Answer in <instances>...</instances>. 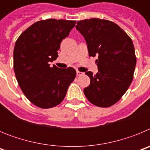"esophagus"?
<instances>
[{"instance_id":"esophagus-1","label":"esophagus","mask_w":150,"mask_h":150,"mask_svg":"<svg viewBox=\"0 0 150 150\" xmlns=\"http://www.w3.org/2000/svg\"><path fill=\"white\" fill-rule=\"evenodd\" d=\"M76 75H77V76H81V75H83V73L80 72V71H76Z\"/></svg>"}]
</instances>
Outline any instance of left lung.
<instances>
[{
  "label": "left lung",
  "instance_id": "left-lung-1",
  "mask_svg": "<svg viewBox=\"0 0 150 150\" xmlns=\"http://www.w3.org/2000/svg\"><path fill=\"white\" fill-rule=\"evenodd\" d=\"M76 30L86 41L88 55L98 56V72L86 73L90 85L84 88L88 101L108 107L120 100L133 79L134 47L129 36L114 22L100 18L78 21Z\"/></svg>",
  "mask_w": 150,
  "mask_h": 150
}]
</instances>
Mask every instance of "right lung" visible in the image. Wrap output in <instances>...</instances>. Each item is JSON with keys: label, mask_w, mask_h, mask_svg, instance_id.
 <instances>
[{"label": "right lung", "mask_w": 150, "mask_h": 150, "mask_svg": "<svg viewBox=\"0 0 150 150\" xmlns=\"http://www.w3.org/2000/svg\"><path fill=\"white\" fill-rule=\"evenodd\" d=\"M76 21L50 18L35 22L17 39L13 67L21 89L37 107L51 108L64 100L76 76L73 67L62 69L50 62L58 58L62 40L69 35Z\"/></svg>", "instance_id": "add662e5"}]
</instances>
